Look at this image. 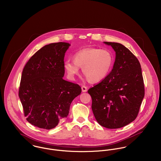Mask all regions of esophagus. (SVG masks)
Masks as SVG:
<instances>
[{"mask_svg":"<svg viewBox=\"0 0 161 161\" xmlns=\"http://www.w3.org/2000/svg\"><path fill=\"white\" fill-rule=\"evenodd\" d=\"M81 88H82V92H87V87H86L85 86H82Z\"/></svg>","mask_w":161,"mask_h":161,"instance_id":"esophagus-1","label":"esophagus"}]
</instances>
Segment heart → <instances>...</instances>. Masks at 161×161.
<instances>
[{
    "instance_id": "obj_1",
    "label": "heart",
    "mask_w": 161,
    "mask_h": 161,
    "mask_svg": "<svg viewBox=\"0 0 161 161\" xmlns=\"http://www.w3.org/2000/svg\"><path fill=\"white\" fill-rule=\"evenodd\" d=\"M114 62V54L110 50L87 47L76 52L74 61L66 60L64 63V68L70 79H75L81 67L82 73L88 80L98 82L108 74Z\"/></svg>"
}]
</instances>
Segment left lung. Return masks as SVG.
Wrapping results in <instances>:
<instances>
[{"label": "left lung", "mask_w": 161, "mask_h": 161, "mask_svg": "<svg viewBox=\"0 0 161 161\" xmlns=\"http://www.w3.org/2000/svg\"><path fill=\"white\" fill-rule=\"evenodd\" d=\"M115 50L111 72L88 90L92 109L97 122L109 129L123 127L137 117L144 97V84L137 58L125 46L104 42Z\"/></svg>", "instance_id": "left-lung-1"}]
</instances>
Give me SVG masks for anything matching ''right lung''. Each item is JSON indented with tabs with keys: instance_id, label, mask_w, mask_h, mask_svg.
<instances>
[{
	"instance_id": "1",
	"label": "right lung",
	"mask_w": 161,
	"mask_h": 161,
	"mask_svg": "<svg viewBox=\"0 0 161 161\" xmlns=\"http://www.w3.org/2000/svg\"><path fill=\"white\" fill-rule=\"evenodd\" d=\"M69 46L64 42L45 45L23 68L19 96L26 120L40 128H55L68 115L72 101L82 91L79 85L63 79Z\"/></svg>"
}]
</instances>
